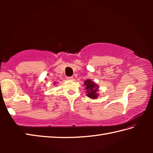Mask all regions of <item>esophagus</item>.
Wrapping results in <instances>:
<instances>
[{
  "label": "esophagus",
  "instance_id": "1",
  "mask_svg": "<svg viewBox=\"0 0 153 153\" xmlns=\"http://www.w3.org/2000/svg\"><path fill=\"white\" fill-rule=\"evenodd\" d=\"M66 79L67 80H73L74 79V77H67Z\"/></svg>",
  "mask_w": 153,
  "mask_h": 153
}]
</instances>
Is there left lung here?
<instances>
[{
  "label": "left lung",
  "instance_id": "8db88e82",
  "mask_svg": "<svg viewBox=\"0 0 153 153\" xmlns=\"http://www.w3.org/2000/svg\"><path fill=\"white\" fill-rule=\"evenodd\" d=\"M85 88L86 90L87 97L92 99L97 98L98 97V86L95 84L94 82L88 79L84 82Z\"/></svg>",
  "mask_w": 153,
  "mask_h": 153
}]
</instances>
